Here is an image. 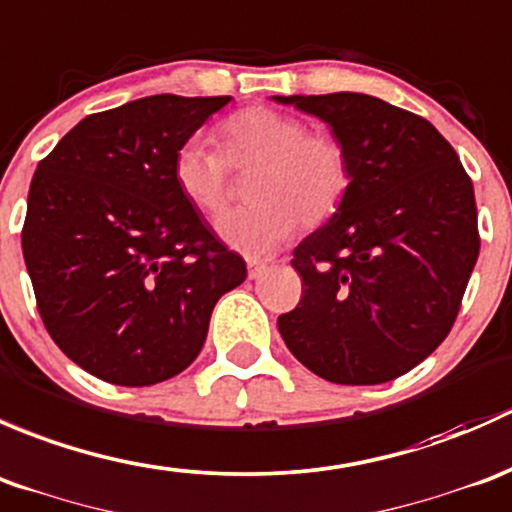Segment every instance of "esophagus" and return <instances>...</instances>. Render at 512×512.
Segmentation results:
<instances>
[{
  "label": "esophagus",
  "mask_w": 512,
  "mask_h": 512,
  "mask_svg": "<svg viewBox=\"0 0 512 512\" xmlns=\"http://www.w3.org/2000/svg\"><path fill=\"white\" fill-rule=\"evenodd\" d=\"M263 273H266V263L256 261V258H251V261H249V278H251V281L261 278Z\"/></svg>",
  "instance_id": "esophagus-1"
}]
</instances>
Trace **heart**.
Here are the masks:
<instances>
[{"mask_svg": "<svg viewBox=\"0 0 512 512\" xmlns=\"http://www.w3.org/2000/svg\"><path fill=\"white\" fill-rule=\"evenodd\" d=\"M217 142L221 156L202 142H184L172 160V179L197 212L214 217L229 202V167H256L249 187L254 204L217 221L221 239L241 254H271L298 224H328L350 194L347 147L335 135L308 133L298 115L249 105L219 125Z\"/></svg>", "mask_w": 512, "mask_h": 512, "instance_id": "heart-1", "label": "heart"}]
</instances>
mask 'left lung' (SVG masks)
I'll return each mask as SVG.
<instances>
[{"instance_id":"obj_1","label":"left lung","mask_w":512,"mask_h":512,"mask_svg":"<svg viewBox=\"0 0 512 512\" xmlns=\"http://www.w3.org/2000/svg\"><path fill=\"white\" fill-rule=\"evenodd\" d=\"M325 120L352 160L340 212L300 241L288 350L335 384H382L431 355L461 310L481 236L471 177L421 115L365 93L273 96Z\"/></svg>"}]
</instances>
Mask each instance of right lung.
I'll return each mask as SVG.
<instances>
[{
	"label": "right lung",
	"mask_w": 512,
	"mask_h": 512,
	"mask_svg": "<svg viewBox=\"0 0 512 512\" xmlns=\"http://www.w3.org/2000/svg\"><path fill=\"white\" fill-rule=\"evenodd\" d=\"M231 96L162 93L83 118L39 162L21 251L36 308L68 360L120 387L187 370L217 300L244 283L177 192L172 160Z\"/></svg>",
	"instance_id": "right-lung-1"
}]
</instances>
